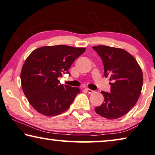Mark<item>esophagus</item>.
<instances>
[{
	"instance_id": "obj_1",
	"label": "esophagus",
	"mask_w": 155,
	"mask_h": 155,
	"mask_svg": "<svg viewBox=\"0 0 155 155\" xmlns=\"http://www.w3.org/2000/svg\"><path fill=\"white\" fill-rule=\"evenodd\" d=\"M85 91H86L87 92H88L89 94H91V93H93V92H94V91H92V90H91V89H89L88 87H85Z\"/></svg>"
}]
</instances>
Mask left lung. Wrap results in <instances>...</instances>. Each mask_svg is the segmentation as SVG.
<instances>
[{"label":"left lung","mask_w":155,"mask_h":155,"mask_svg":"<svg viewBox=\"0 0 155 155\" xmlns=\"http://www.w3.org/2000/svg\"><path fill=\"white\" fill-rule=\"evenodd\" d=\"M92 48L102 60L104 76L112 81L110 93L101 92L104 101L94 110L105 118H119L127 114L139 98L143 82L141 68L133 55L122 48L104 45Z\"/></svg>","instance_id":"left-lung-1"}]
</instances>
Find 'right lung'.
<instances>
[{
    "instance_id": "add662e5",
    "label": "right lung",
    "mask_w": 155,
    "mask_h": 155,
    "mask_svg": "<svg viewBox=\"0 0 155 155\" xmlns=\"http://www.w3.org/2000/svg\"><path fill=\"white\" fill-rule=\"evenodd\" d=\"M85 51L66 45L45 46L28 56L21 71V82L28 101L37 111L54 116L68 109L80 89L59 84L58 78L70 74L74 61Z\"/></svg>"
}]
</instances>
